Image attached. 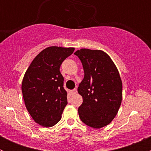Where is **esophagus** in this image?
I'll list each match as a JSON object with an SVG mask.
<instances>
[{"label":"esophagus","mask_w":151,"mask_h":151,"mask_svg":"<svg viewBox=\"0 0 151 151\" xmlns=\"http://www.w3.org/2000/svg\"><path fill=\"white\" fill-rule=\"evenodd\" d=\"M77 89H74V90H72V91H71V93H72V94H76V93H77Z\"/></svg>","instance_id":"obj_1"}]
</instances>
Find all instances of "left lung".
I'll use <instances>...</instances> for the list:
<instances>
[{
	"instance_id": "1",
	"label": "left lung",
	"mask_w": 151,
	"mask_h": 151,
	"mask_svg": "<svg viewBox=\"0 0 151 151\" xmlns=\"http://www.w3.org/2000/svg\"><path fill=\"white\" fill-rule=\"evenodd\" d=\"M74 55L81 60L84 78L78 87L83 104L78 109L83 123L94 129L109 124L122 101V81L111 58L102 50L82 48Z\"/></svg>"
}]
</instances>
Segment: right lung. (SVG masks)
I'll list each match as a JSON object with an SVG mask.
<instances>
[{
    "mask_svg": "<svg viewBox=\"0 0 151 151\" xmlns=\"http://www.w3.org/2000/svg\"><path fill=\"white\" fill-rule=\"evenodd\" d=\"M74 50V47H47L35 57L22 79L25 106L33 121L44 127L53 126L61 119L67 93L60 66Z\"/></svg>",
    "mask_w": 151,
    "mask_h": 151,
    "instance_id": "1",
    "label": "right lung"
}]
</instances>
